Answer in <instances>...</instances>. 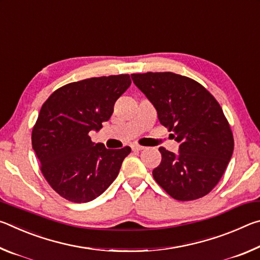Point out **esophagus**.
<instances>
[{
  "label": "esophagus",
  "mask_w": 260,
  "mask_h": 260,
  "mask_svg": "<svg viewBox=\"0 0 260 260\" xmlns=\"http://www.w3.org/2000/svg\"><path fill=\"white\" fill-rule=\"evenodd\" d=\"M132 149H133L134 151H141V150H143L144 147L139 146V144H134V146H132Z\"/></svg>",
  "instance_id": "obj_1"
}]
</instances>
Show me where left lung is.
I'll return each mask as SVG.
<instances>
[{
	"instance_id": "left-lung-1",
	"label": "left lung",
	"mask_w": 260,
	"mask_h": 260,
	"mask_svg": "<svg viewBox=\"0 0 260 260\" xmlns=\"http://www.w3.org/2000/svg\"><path fill=\"white\" fill-rule=\"evenodd\" d=\"M157 110L160 124L180 143L174 153L160 147L153 179L178 201L201 199L221 179L234 150V138L222 109L205 88L172 72L131 74Z\"/></svg>"
}]
</instances>
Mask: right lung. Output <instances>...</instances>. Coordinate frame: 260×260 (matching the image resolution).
I'll use <instances>...</instances> for the list:
<instances>
[{
	"label": "right lung",
	"mask_w": 260,
	"mask_h": 260,
	"mask_svg": "<svg viewBox=\"0 0 260 260\" xmlns=\"http://www.w3.org/2000/svg\"><path fill=\"white\" fill-rule=\"evenodd\" d=\"M131 83L128 74L85 79L58 88L43 103L32 147L43 177L63 199L87 203L117 178L131 148L107 149L91 142L89 132L102 128Z\"/></svg>",
	"instance_id": "1"
}]
</instances>
